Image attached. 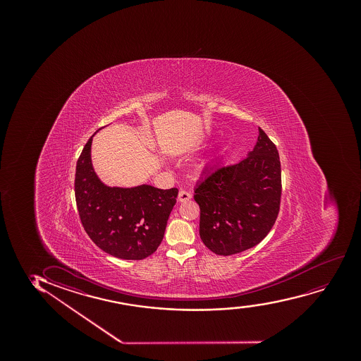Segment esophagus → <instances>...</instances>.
Here are the masks:
<instances>
[{"mask_svg":"<svg viewBox=\"0 0 361 361\" xmlns=\"http://www.w3.org/2000/svg\"><path fill=\"white\" fill-rule=\"evenodd\" d=\"M190 199H191L190 192H188V191H185V190L179 191V194H178L179 202H187V201H189V200H190Z\"/></svg>","mask_w":361,"mask_h":361,"instance_id":"esophagus-1","label":"esophagus"}]
</instances>
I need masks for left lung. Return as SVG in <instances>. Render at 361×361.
<instances>
[{"label": "left lung", "instance_id": "1", "mask_svg": "<svg viewBox=\"0 0 361 361\" xmlns=\"http://www.w3.org/2000/svg\"><path fill=\"white\" fill-rule=\"evenodd\" d=\"M282 192L276 145L259 128L247 158L212 167L195 189L200 237L218 255L245 252L260 243L277 219Z\"/></svg>", "mask_w": 361, "mask_h": 361}]
</instances>
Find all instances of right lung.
<instances>
[{
  "label": "right lung",
  "mask_w": 361,
  "mask_h": 361,
  "mask_svg": "<svg viewBox=\"0 0 361 361\" xmlns=\"http://www.w3.org/2000/svg\"><path fill=\"white\" fill-rule=\"evenodd\" d=\"M94 136L87 142L75 167V201L84 230L106 253L124 260H142L161 243L178 189L104 184L92 166Z\"/></svg>",
  "instance_id": "add662e5"
}]
</instances>
